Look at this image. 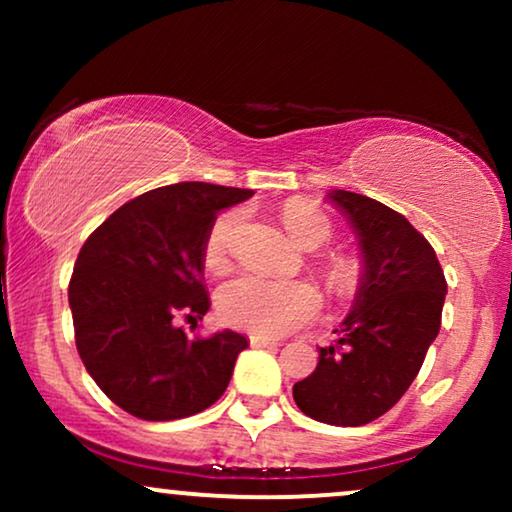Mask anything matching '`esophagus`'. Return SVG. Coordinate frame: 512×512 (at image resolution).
<instances>
[{
    "mask_svg": "<svg viewBox=\"0 0 512 512\" xmlns=\"http://www.w3.org/2000/svg\"><path fill=\"white\" fill-rule=\"evenodd\" d=\"M250 344L255 349H274V346H281L279 339H269V337H250Z\"/></svg>",
    "mask_w": 512,
    "mask_h": 512,
    "instance_id": "1",
    "label": "esophagus"
}]
</instances>
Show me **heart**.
Returning <instances> with one entry per match:
<instances>
[{"instance_id":"b5f03b06","label":"heart","mask_w":512,"mask_h":512,"mask_svg":"<svg viewBox=\"0 0 512 512\" xmlns=\"http://www.w3.org/2000/svg\"><path fill=\"white\" fill-rule=\"evenodd\" d=\"M281 221L293 243L317 250L332 238V221L308 199H291L281 211ZM243 223V211L228 209L211 223L204 240V267L221 274L231 264L233 243ZM327 284L337 293H351L361 284L363 264L354 255H334L327 260ZM320 310V293L305 281H276L267 276L243 274L219 291V315L228 325L257 337H279L310 322Z\"/></svg>"}]
</instances>
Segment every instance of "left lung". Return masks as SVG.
Masks as SVG:
<instances>
[{
    "label": "left lung",
    "mask_w": 512,
    "mask_h": 512,
    "mask_svg": "<svg viewBox=\"0 0 512 512\" xmlns=\"http://www.w3.org/2000/svg\"><path fill=\"white\" fill-rule=\"evenodd\" d=\"M361 250L363 276L337 344L293 385L298 409L330 426H363L402 399L440 332L445 284L428 240L402 214L356 192L332 190Z\"/></svg>",
    "instance_id": "obj_1"
}]
</instances>
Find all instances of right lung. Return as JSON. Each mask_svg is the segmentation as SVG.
Instances as JSON below:
<instances>
[{"instance_id": "right-lung-1", "label": "right lung", "mask_w": 512, "mask_h": 512, "mask_svg": "<svg viewBox=\"0 0 512 512\" xmlns=\"http://www.w3.org/2000/svg\"><path fill=\"white\" fill-rule=\"evenodd\" d=\"M252 195L211 182L158 187L122 204L81 248L69 281L76 349L127 414L185 419L226 392L248 339L233 330L190 339L175 317L207 315L204 240L221 209Z\"/></svg>"}]
</instances>
